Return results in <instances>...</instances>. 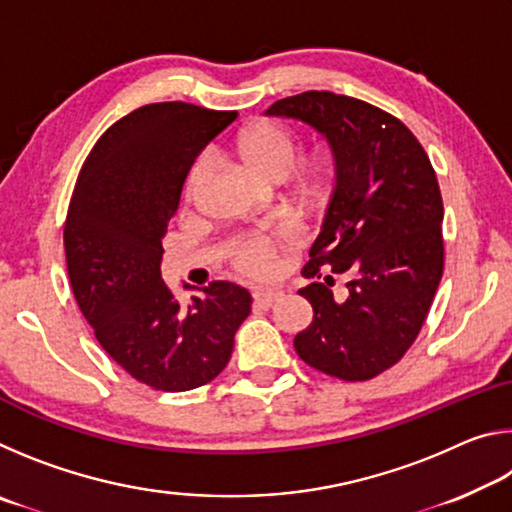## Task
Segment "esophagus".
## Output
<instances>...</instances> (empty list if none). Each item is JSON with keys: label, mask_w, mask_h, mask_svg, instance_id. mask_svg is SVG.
Masks as SVG:
<instances>
[{"label": "esophagus", "mask_w": 512, "mask_h": 512, "mask_svg": "<svg viewBox=\"0 0 512 512\" xmlns=\"http://www.w3.org/2000/svg\"><path fill=\"white\" fill-rule=\"evenodd\" d=\"M280 298H282V291H277V289H266V291H255L253 293L255 305H259V307H271Z\"/></svg>", "instance_id": "obj_1"}]
</instances>
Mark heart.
I'll use <instances>...</instances> for the list:
<instances>
[{
    "mask_svg": "<svg viewBox=\"0 0 512 512\" xmlns=\"http://www.w3.org/2000/svg\"><path fill=\"white\" fill-rule=\"evenodd\" d=\"M237 153L244 160L246 167L257 173L266 183H282L291 176L293 167H296L300 144L298 137L293 135L289 128L273 121H259L246 128L244 133L237 137ZM212 173V155L201 153L194 160L192 169L187 173L185 192L189 198H194L205 180ZM325 176V162L314 160L307 167V189L311 194L318 192L320 183ZM275 255H277V241L271 237H244L237 239L235 244L228 248V259L237 273L248 277H266L273 273L275 268Z\"/></svg>",
    "mask_w": 512,
    "mask_h": 512,
    "instance_id": "b5f03b06",
    "label": "heart"
}]
</instances>
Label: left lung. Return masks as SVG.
Returning <instances> with one entry per match:
<instances>
[{"label":"left lung","mask_w":512,"mask_h":512,"mask_svg":"<svg viewBox=\"0 0 512 512\" xmlns=\"http://www.w3.org/2000/svg\"><path fill=\"white\" fill-rule=\"evenodd\" d=\"M268 117L298 119L327 137L336 183L298 293L314 320L293 339L325 375L366 381L411 348L443 277V198L422 144L400 119L334 92L275 101ZM349 293L331 291L333 277Z\"/></svg>","instance_id":"obj_1"}]
</instances>
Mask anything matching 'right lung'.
<instances>
[{"instance_id":"right-lung-1","label":"right lung","mask_w":512,"mask_h":512,"mask_svg":"<svg viewBox=\"0 0 512 512\" xmlns=\"http://www.w3.org/2000/svg\"><path fill=\"white\" fill-rule=\"evenodd\" d=\"M235 117L183 101L133 110L94 144L69 201L65 255L74 298L101 348L155 391L212 381L250 314L253 298L232 282H212L180 307L160 271L187 173Z\"/></svg>"}]
</instances>
